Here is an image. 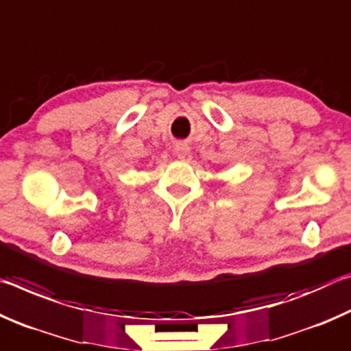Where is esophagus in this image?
Listing matches in <instances>:
<instances>
[{
	"mask_svg": "<svg viewBox=\"0 0 351 351\" xmlns=\"http://www.w3.org/2000/svg\"><path fill=\"white\" fill-rule=\"evenodd\" d=\"M189 153H190V147L187 144L180 142V144L175 145V154L178 156V159H186L189 156Z\"/></svg>",
	"mask_w": 351,
	"mask_h": 351,
	"instance_id": "esophagus-1",
	"label": "esophagus"
}]
</instances>
